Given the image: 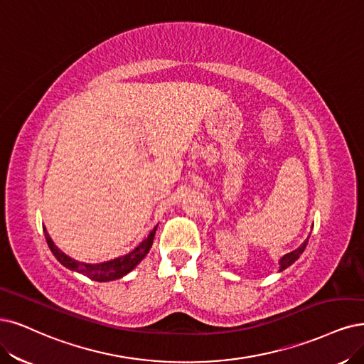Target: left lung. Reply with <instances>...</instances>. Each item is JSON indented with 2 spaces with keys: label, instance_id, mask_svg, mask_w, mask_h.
<instances>
[{
  "label": "left lung",
  "instance_id": "8db88e82",
  "mask_svg": "<svg viewBox=\"0 0 364 364\" xmlns=\"http://www.w3.org/2000/svg\"><path fill=\"white\" fill-rule=\"evenodd\" d=\"M309 237H311V235H309ZM309 237L303 241V243H301L297 249L289 252V253H287V255H284V257H282V258L279 259V273L287 270L288 267H291L295 261H297V259L300 258V255L304 252V249H306V246H307V243H309Z\"/></svg>",
  "mask_w": 364,
  "mask_h": 364
}]
</instances>
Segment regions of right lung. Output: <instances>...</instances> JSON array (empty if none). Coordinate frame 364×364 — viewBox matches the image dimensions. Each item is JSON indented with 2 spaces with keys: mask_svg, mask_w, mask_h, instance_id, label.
<instances>
[{
  "mask_svg": "<svg viewBox=\"0 0 364 364\" xmlns=\"http://www.w3.org/2000/svg\"><path fill=\"white\" fill-rule=\"evenodd\" d=\"M156 231H157V225L154 226V230L148 234V237L142 241V243H139V246L130 250L127 255H123V257H118L111 261H105V262H99V264H87V262H80L70 257H67L64 252H61L55 246L50 235L48 234L46 228L43 226L46 243H48L50 252L53 253V257L58 259V262L63 264L65 268H69V270L84 274V276L90 277L91 280H96V282H111V280H117V279H121L123 276L129 274L133 268L146 257V253L150 252Z\"/></svg>",
  "mask_w": 364,
  "mask_h": 364,
  "instance_id": "right-lung-1",
  "label": "right lung"
}]
</instances>
